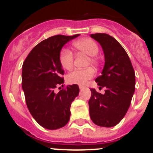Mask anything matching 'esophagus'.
Wrapping results in <instances>:
<instances>
[{
  "instance_id": "esophagus-1",
  "label": "esophagus",
  "mask_w": 153,
  "mask_h": 153,
  "mask_svg": "<svg viewBox=\"0 0 153 153\" xmlns=\"http://www.w3.org/2000/svg\"><path fill=\"white\" fill-rule=\"evenodd\" d=\"M79 90H83V89L85 88V87H84V86H81V85H80V86H79Z\"/></svg>"
}]
</instances>
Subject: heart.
Masks as SVG:
<instances>
[{"mask_svg": "<svg viewBox=\"0 0 153 153\" xmlns=\"http://www.w3.org/2000/svg\"><path fill=\"white\" fill-rule=\"evenodd\" d=\"M73 46L76 51L88 55L90 57L89 63L95 64L97 60L94 56L99 53V47L95 41L90 38H83L76 40L73 44ZM60 65L66 70L72 68L74 64V55L72 52L67 48L61 50L59 56ZM94 75V71L92 69L88 68L86 70H74L67 75V79L68 83L71 84H85L86 81L91 79Z\"/></svg>", "mask_w": 153, "mask_h": 153, "instance_id": "1", "label": "heart"}]
</instances>
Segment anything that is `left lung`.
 Segmentation results:
<instances>
[{"label": "left lung", "instance_id": "8db88e82", "mask_svg": "<svg viewBox=\"0 0 153 153\" xmlns=\"http://www.w3.org/2000/svg\"><path fill=\"white\" fill-rule=\"evenodd\" d=\"M102 48L105 64L102 75L96 79L99 89L105 93L90 89V116L96 125L113 127L125 117L135 92V71L123 47L113 36L106 33L90 35Z\"/></svg>", "mask_w": 153, "mask_h": 153}]
</instances>
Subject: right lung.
Returning a JSON list of instances; mask_svg holds the SVG:
<instances>
[{"label": "right lung", "instance_id": "add662e5", "mask_svg": "<svg viewBox=\"0 0 153 153\" xmlns=\"http://www.w3.org/2000/svg\"><path fill=\"white\" fill-rule=\"evenodd\" d=\"M79 36H51L35 46L23 63L22 89L27 106L33 119L45 129H60L70 120V106L79 94V86L69 85L58 93L54 89L64 83V71L59 60L62 47Z\"/></svg>", "mask_w": 153, "mask_h": 153}]
</instances>
